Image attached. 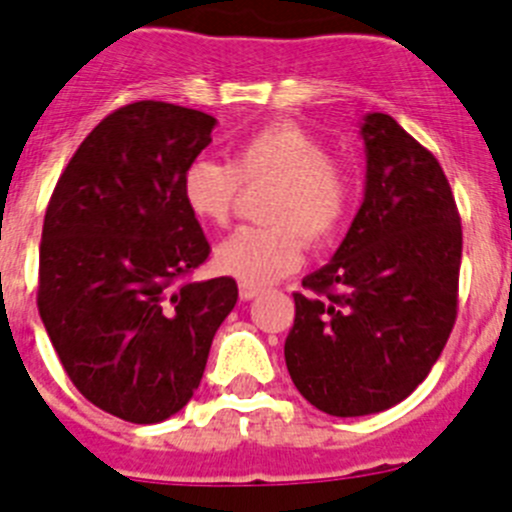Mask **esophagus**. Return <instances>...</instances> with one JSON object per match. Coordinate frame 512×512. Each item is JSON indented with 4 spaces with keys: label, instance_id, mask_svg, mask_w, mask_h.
Returning a JSON list of instances; mask_svg holds the SVG:
<instances>
[{
    "label": "esophagus",
    "instance_id": "obj_1",
    "mask_svg": "<svg viewBox=\"0 0 512 512\" xmlns=\"http://www.w3.org/2000/svg\"><path fill=\"white\" fill-rule=\"evenodd\" d=\"M260 287L257 285H247V282H240V300H255L257 295H260Z\"/></svg>",
    "mask_w": 512,
    "mask_h": 512
}]
</instances>
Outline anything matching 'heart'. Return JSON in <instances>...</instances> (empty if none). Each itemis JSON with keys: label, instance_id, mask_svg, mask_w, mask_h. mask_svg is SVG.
I'll list each match as a JSON object with an SVG mask.
<instances>
[{"label": "heart", "instance_id": "obj_1", "mask_svg": "<svg viewBox=\"0 0 512 512\" xmlns=\"http://www.w3.org/2000/svg\"><path fill=\"white\" fill-rule=\"evenodd\" d=\"M257 217L220 242L217 270L247 285H267L290 275L307 245H327L350 210V177L330 160L325 145L290 122L267 124L232 152L230 162L200 157L182 172V200L205 225L230 222L242 190H262Z\"/></svg>", "mask_w": 512, "mask_h": 512}]
</instances>
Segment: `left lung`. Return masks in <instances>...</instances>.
Instances as JSON below:
<instances>
[{"label":"left lung","mask_w":512,"mask_h":512,"mask_svg":"<svg viewBox=\"0 0 512 512\" xmlns=\"http://www.w3.org/2000/svg\"><path fill=\"white\" fill-rule=\"evenodd\" d=\"M365 197L332 260L295 292L285 362L335 418L382 413L428 377L458 315L463 230L440 162L390 114H365Z\"/></svg>","instance_id":"1"}]
</instances>
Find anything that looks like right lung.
<instances>
[{"label": "right lung", "instance_id": "obj_1", "mask_svg": "<svg viewBox=\"0 0 512 512\" xmlns=\"http://www.w3.org/2000/svg\"><path fill=\"white\" fill-rule=\"evenodd\" d=\"M217 119L180 104L114 109L84 137L47 205L37 307L74 388L127 423H162L200 388L237 282H187L210 242L182 172Z\"/></svg>", "mask_w": 512, "mask_h": 512}]
</instances>
